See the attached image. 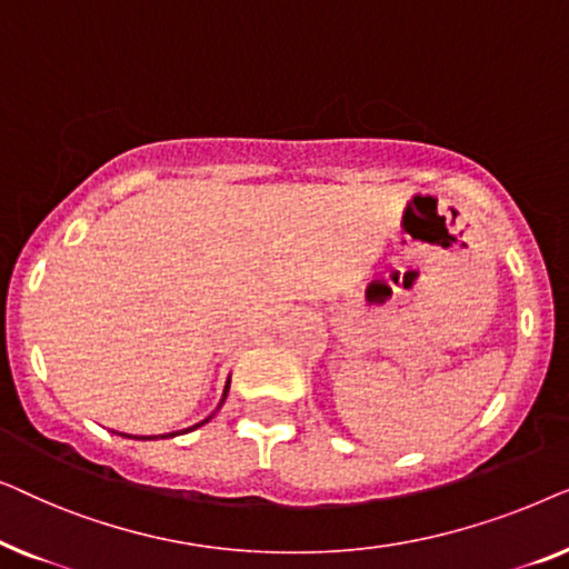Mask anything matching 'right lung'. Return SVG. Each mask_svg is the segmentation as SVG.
I'll use <instances>...</instances> for the list:
<instances>
[{"mask_svg":"<svg viewBox=\"0 0 569 569\" xmlns=\"http://www.w3.org/2000/svg\"><path fill=\"white\" fill-rule=\"evenodd\" d=\"M228 391H230V380H228V383H224V391H222L220 407H222V403H224V399H228ZM220 407H217V409H220ZM212 417H214V411H212V415H209L207 419H201V422H199V425H193V427H189V430H178V432H168V435H144V438H134V440H158V438H176V435H181V432H191V430H197V427H201V425H207V422H209V419H212ZM123 438H131V435H123Z\"/></svg>","mask_w":569,"mask_h":569,"instance_id":"obj_1","label":"right lung"}]
</instances>
